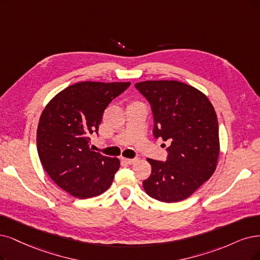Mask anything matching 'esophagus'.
I'll list each match as a JSON object with an SVG mask.
<instances>
[{"label": "esophagus", "instance_id": "esophagus-1", "mask_svg": "<svg viewBox=\"0 0 260 260\" xmlns=\"http://www.w3.org/2000/svg\"><path fill=\"white\" fill-rule=\"evenodd\" d=\"M125 162H127V164L128 165H133V164H135V162L137 161V159L136 158H122Z\"/></svg>", "mask_w": 260, "mask_h": 260}]
</instances>
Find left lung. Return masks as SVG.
Instances as JSON below:
<instances>
[{
    "label": "left lung",
    "mask_w": 260,
    "mask_h": 260,
    "mask_svg": "<svg viewBox=\"0 0 260 260\" xmlns=\"http://www.w3.org/2000/svg\"><path fill=\"white\" fill-rule=\"evenodd\" d=\"M135 88L151 106L153 135L170 142L166 161L148 158L152 171L143 188L162 203L184 200L215 171L219 154L215 110L204 93L180 81H143Z\"/></svg>",
    "instance_id": "8db88e82"
}]
</instances>
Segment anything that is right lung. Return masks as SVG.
Returning a JSON list of instances; mask_svg holds the SVG:
<instances>
[{"instance_id":"1","label":"right lung","mask_w":260,"mask_h":260,"mask_svg":"<svg viewBox=\"0 0 260 260\" xmlns=\"http://www.w3.org/2000/svg\"><path fill=\"white\" fill-rule=\"evenodd\" d=\"M129 82L83 81L67 86L44 109L37 128L41 162L56 185L86 199L111 185L120 160L90 149V135L99 134L103 114Z\"/></svg>"}]
</instances>
